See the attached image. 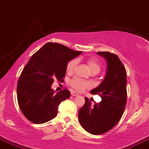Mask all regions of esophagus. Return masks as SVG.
I'll return each mask as SVG.
<instances>
[{"label": "esophagus", "instance_id": "obj_1", "mask_svg": "<svg viewBox=\"0 0 149 149\" xmlns=\"http://www.w3.org/2000/svg\"><path fill=\"white\" fill-rule=\"evenodd\" d=\"M79 94L78 93H76V92L75 91H72L71 92V95H73V96H77V95H79Z\"/></svg>", "mask_w": 149, "mask_h": 149}]
</instances>
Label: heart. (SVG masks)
Listing matches in <instances>:
<instances>
[{"label":"heart","mask_w":149,"mask_h":149,"mask_svg":"<svg viewBox=\"0 0 149 149\" xmlns=\"http://www.w3.org/2000/svg\"><path fill=\"white\" fill-rule=\"evenodd\" d=\"M86 62H87L89 68H90L91 72L93 74H97V73H99L100 70H101V65H100V63L96 59L93 57L88 58L87 61H86ZM77 64V59H73V60L70 61V62H68V65H67V72L68 73H73L75 70V69H76ZM70 83V85L73 88L76 89V90H79V91H81V90H84L85 88H87L90 86V84L87 81H84V80L79 79V78H74L73 79H72Z\"/></svg>","instance_id":"1"}]
</instances>
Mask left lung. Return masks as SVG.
<instances>
[{
	"label": "left lung",
	"mask_w": 149,
	"mask_h": 149,
	"mask_svg": "<svg viewBox=\"0 0 149 149\" xmlns=\"http://www.w3.org/2000/svg\"><path fill=\"white\" fill-rule=\"evenodd\" d=\"M107 62L106 76L101 84L90 91L99 95L101 101L91 103L85 98V104L79 111L81 126L92 134H102L112 129L121 118L127 99L126 72L116 54L97 52Z\"/></svg>",
	"instance_id": "obj_1"
}]
</instances>
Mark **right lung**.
<instances>
[{
	"mask_svg": "<svg viewBox=\"0 0 149 149\" xmlns=\"http://www.w3.org/2000/svg\"><path fill=\"white\" fill-rule=\"evenodd\" d=\"M81 53L48 42L31 57L17 87L18 104L28 120L41 124L56 116L59 104L69 98L70 93L66 89L55 93L51 85L55 79L62 81L68 62Z\"/></svg>",
	"mask_w": 149,
	"mask_h": 149,
	"instance_id": "obj_1",
	"label": "right lung"
}]
</instances>
